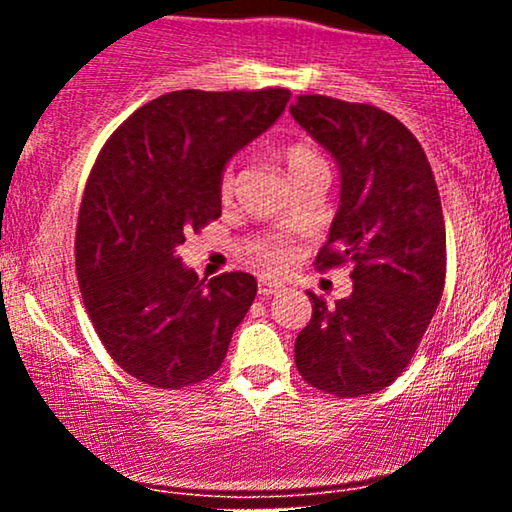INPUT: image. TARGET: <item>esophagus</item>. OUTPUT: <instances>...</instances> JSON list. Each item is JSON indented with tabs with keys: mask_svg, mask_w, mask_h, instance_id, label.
Wrapping results in <instances>:
<instances>
[{
	"mask_svg": "<svg viewBox=\"0 0 512 512\" xmlns=\"http://www.w3.org/2000/svg\"><path fill=\"white\" fill-rule=\"evenodd\" d=\"M257 291H260V296H274V293L284 291V284H281V281H272V279H260L257 281Z\"/></svg>",
	"mask_w": 512,
	"mask_h": 512,
	"instance_id": "1",
	"label": "esophagus"
}]
</instances>
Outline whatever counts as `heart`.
I'll return each mask as SVG.
<instances>
[{
  "mask_svg": "<svg viewBox=\"0 0 512 512\" xmlns=\"http://www.w3.org/2000/svg\"><path fill=\"white\" fill-rule=\"evenodd\" d=\"M281 156H284L289 173H293L296 168H301V166H305V163L315 161L317 158L315 151L305 144H289L284 151H281ZM231 182H233V173H231V168H226L221 175V192L231 190ZM250 255H252V260H255L257 264H262V267L274 269V272H281V269H286L291 264L293 248L286 243L284 238H264V240H257V243L250 245Z\"/></svg>",
  "mask_w": 512,
  "mask_h": 512,
  "instance_id": "1",
  "label": "heart"
}]
</instances>
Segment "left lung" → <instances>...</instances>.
I'll list each match as a JSON object with an SVG mask.
<instances>
[{"label": "left lung", "instance_id": "left-lung-1", "mask_svg": "<svg viewBox=\"0 0 512 512\" xmlns=\"http://www.w3.org/2000/svg\"><path fill=\"white\" fill-rule=\"evenodd\" d=\"M293 120L342 173L320 272L349 262L354 291L334 305L308 291L310 322L296 337V368L334 397L378 392L402 375L445 286V221L419 139L368 103L298 96Z\"/></svg>", "mask_w": 512, "mask_h": 512}]
</instances>
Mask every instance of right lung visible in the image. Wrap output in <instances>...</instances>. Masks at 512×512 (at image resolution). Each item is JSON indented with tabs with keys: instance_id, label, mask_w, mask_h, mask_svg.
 <instances>
[{
	"instance_id": "obj_1",
	"label": "right lung",
	"mask_w": 512,
	"mask_h": 512,
	"mask_svg": "<svg viewBox=\"0 0 512 512\" xmlns=\"http://www.w3.org/2000/svg\"><path fill=\"white\" fill-rule=\"evenodd\" d=\"M289 88L170 91L134 110L93 163L76 221V279L98 337L139 383L182 390L221 368L257 293L204 281L175 248L221 216L228 158L272 127Z\"/></svg>"
}]
</instances>
